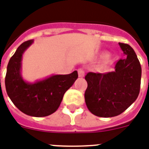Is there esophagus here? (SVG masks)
Segmentation results:
<instances>
[{
    "mask_svg": "<svg viewBox=\"0 0 149 149\" xmlns=\"http://www.w3.org/2000/svg\"><path fill=\"white\" fill-rule=\"evenodd\" d=\"M84 74H85V72H84V70L82 68L78 69V75H79V77H84Z\"/></svg>",
    "mask_w": 149,
    "mask_h": 149,
    "instance_id": "esophagus-1",
    "label": "esophagus"
}]
</instances>
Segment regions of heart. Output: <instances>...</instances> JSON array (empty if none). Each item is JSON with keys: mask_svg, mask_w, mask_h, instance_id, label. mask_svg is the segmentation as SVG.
Masks as SVG:
<instances>
[{"mask_svg": "<svg viewBox=\"0 0 149 149\" xmlns=\"http://www.w3.org/2000/svg\"><path fill=\"white\" fill-rule=\"evenodd\" d=\"M104 58H107V55H104Z\"/></svg>", "mask_w": 149, "mask_h": 149, "instance_id": "obj_1", "label": "heart"}]
</instances>
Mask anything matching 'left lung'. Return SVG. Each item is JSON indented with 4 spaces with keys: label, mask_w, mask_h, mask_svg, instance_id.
Segmentation results:
<instances>
[{
    "label": "left lung",
    "mask_w": 149,
    "mask_h": 149,
    "mask_svg": "<svg viewBox=\"0 0 149 149\" xmlns=\"http://www.w3.org/2000/svg\"><path fill=\"white\" fill-rule=\"evenodd\" d=\"M125 58L118 61L114 71L107 73L88 72L85 102L89 111L101 118L115 117L129 107L140 91L141 67L134 49L118 43Z\"/></svg>",
    "instance_id": "obj_1"
}]
</instances>
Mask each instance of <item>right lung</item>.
<instances>
[{
    "label": "right lung",
    "instance_id": "add662e5",
    "mask_svg": "<svg viewBox=\"0 0 149 149\" xmlns=\"http://www.w3.org/2000/svg\"><path fill=\"white\" fill-rule=\"evenodd\" d=\"M34 42H24L10 58L7 67L5 87L13 104L27 115L36 118L53 113L58 108L64 93L78 78L77 71L70 74L52 75L34 83L27 82L22 75L23 54Z\"/></svg>",
    "mask_w": 149,
    "mask_h": 149
}]
</instances>
